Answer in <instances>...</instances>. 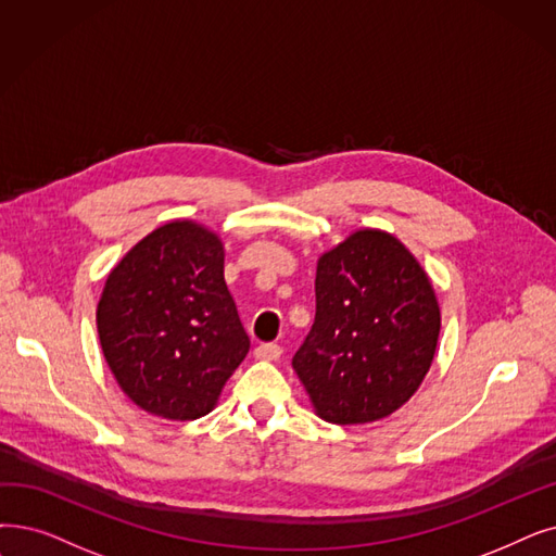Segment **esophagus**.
<instances>
[{
  "label": "esophagus",
  "mask_w": 556,
  "mask_h": 556,
  "mask_svg": "<svg viewBox=\"0 0 556 556\" xmlns=\"http://www.w3.org/2000/svg\"><path fill=\"white\" fill-rule=\"evenodd\" d=\"M254 356L261 361H277L281 356V348L277 343H263L254 350Z\"/></svg>",
  "instance_id": "obj_1"
}]
</instances>
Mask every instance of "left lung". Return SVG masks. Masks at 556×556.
Here are the masks:
<instances>
[{
	"instance_id": "obj_1",
	"label": "left lung",
	"mask_w": 556,
	"mask_h": 556,
	"mask_svg": "<svg viewBox=\"0 0 556 556\" xmlns=\"http://www.w3.org/2000/svg\"><path fill=\"white\" fill-rule=\"evenodd\" d=\"M439 333L418 258L389 231L356 229L318 258L316 320L293 370L323 420L377 422L420 389Z\"/></svg>"
}]
</instances>
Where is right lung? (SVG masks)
Instances as JSON below:
<instances>
[{
    "mask_svg": "<svg viewBox=\"0 0 556 556\" xmlns=\"http://www.w3.org/2000/svg\"><path fill=\"white\" fill-rule=\"evenodd\" d=\"M98 333L117 386L142 412L177 422L211 414L250 352L220 236L173 220L138 240L106 277Z\"/></svg>",
    "mask_w": 556,
    "mask_h": 556,
    "instance_id": "obj_1",
    "label": "right lung"
}]
</instances>
